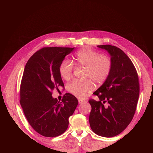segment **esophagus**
I'll return each mask as SVG.
<instances>
[{
  "label": "esophagus",
  "mask_w": 153,
  "mask_h": 153,
  "mask_svg": "<svg viewBox=\"0 0 153 153\" xmlns=\"http://www.w3.org/2000/svg\"><path fill=\"white\" fill-rule=\"evenodd\" d=\"M78 103H79V104H82L85 103V101H83V100H78Z\"/></svg>",
  "instance_id": "34e87169"
}]
</instances>
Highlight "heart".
I'll list each match as a JSON object with an SVG mask.
<instances>
[{
  "label": "heart",
  "instance_id": "heart-1",
  "mask_svg": "<svg viewBox=\"0 0 153 153\" xmlns=\"http://www.w3.org/2000/svg\"><path fill=\"white\" fill-rule=\"evenodd\" d=\"M75 60L78 65L86 68L85 78H89L97 84L104 83L108 77L112 68L110 59L106 55H99L89 47H84L75 54ZM74 69L73 62L64 59L59 66V73L64 80L71 78ZM93 85L90 81H73L68 85L69 91L78 98H84L93 89Z\"/></svg>",
  "mask_w": 153,
  "mask_h": 153
}]
</instances>
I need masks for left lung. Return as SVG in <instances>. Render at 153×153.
<instances>
[{
  "instance_id": "8db88e82",
  "label": "left lung",
  "mask_w": 153,
  "mask_h": 153,
  "mask_svg": "<svg viewBox=\"0 0 153 153\" xmlns=\"http://www.w3.org/2000/svg\"><path fill=\"white\" fill-rule=\"evenodd\" d=\"M97 47L109 53L112 68L107 79L93 93L100 101H89L92 107L89 124L98 135L112 137L131 121L139 96V82L135 66L122 50L110 45Z\"/></svg>"
}]
</instances>
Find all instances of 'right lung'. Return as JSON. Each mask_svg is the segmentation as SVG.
Returning <instances> with one entry per match:
<instances>
[{"label":"right lung","instance_id":"1","mask_svg":"<svg viewBox=\"0 0 153 153\" xmlns=\"http://www.w3.org/2000/svg\"><path fill=\"white\" fill-rule=\"evenodd\" d=\"M74 48L45 47L27 61L20 86V104L27 121L36 131L55 137L65 131L69 117L78 104L75 96L66 93L62 101L52 92L64 87L59 66Z\"/></svg>","mask_w":153,"mask_h":153}]
</instances>
